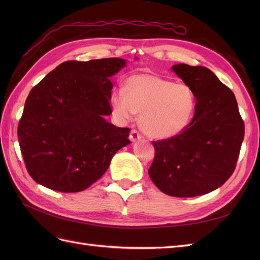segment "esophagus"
I'll return each instance as SVG.
<instances>
[{
	"instance_id": "esophagus-1",
	"label": "esophagus",
	"mask_w": 260,
	"mask_h": 260,
	"mask_svg": "<svg viewBox=\"0 0 260 260\" xmlns=\"http://www.w3.org/2000/svg\"><path fill=\"white\" fill-rule=\"evenodd\" d=\"M141 139H142V135L139 133V132H137L136 129H132L131 134H129V140L132 142H136Z\"/></svg>"
}]
</instances>
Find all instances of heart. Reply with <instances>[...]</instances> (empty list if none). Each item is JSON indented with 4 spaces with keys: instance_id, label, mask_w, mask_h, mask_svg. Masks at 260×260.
<instances>
[{
    "instance_id": "obj_1",
    "label": "heart",
    "mask_w": 260,
    "mask_h": 260,
    "mask_svg": "<svg viewBox=\"0 0 260 260\" xmlns=\"http://www.w3.org/2000/svg\"><path fill=\"white\" fill-rule=\"evenodd\" d=\"M112 109L120 121H128L135 113L140 115V126L157 140H169L180 135L191 124L196 112V93L184 82H173L153 74L131 76L125 90L113 92Z\"/></svg>"
}]
</instances>
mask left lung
I'll list each match as a JSON object with an SVG mask.
<instances>
[{"label":"left lung","mask_w":260,"mask_h":260,"mask_svg":"<svg viewBox=\"0 0 260 260\" xmlns=\"http://www.w3.org/2000/svg\"><path fill=\"white\" fill-rule=\"evenodd\" d=\"M172 70L194 91L196 112L183 133L153 142L155 156L148 174L168 196L207 194L234 173L245 124L234 92L211 70L185 63Z\"/></svg>","instance_id":"left-lung-1"}]
</instances>
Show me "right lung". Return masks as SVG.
<instances>
[{"mask_svg": "<svg viewBox=\"0 0 260 260\" xmlns=\"http://www.w3.org/2000/svg\"><path fill=\"white\" fill-rule=\"evenodd\" d=\"M126 60L66 61L27 96L18 127L25 168L37 183L80 192L101 179L115 153L129 144V128L108 123L110 77Z\"/></svg>", "mask_w": 260, "mask_h": 260, "instance_id": "right-lung-1", "label": "right lung"}]
</instances>
